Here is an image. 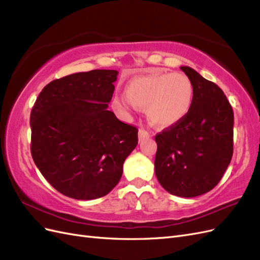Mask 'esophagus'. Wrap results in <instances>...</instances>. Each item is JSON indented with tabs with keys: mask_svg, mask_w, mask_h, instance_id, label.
Returning <instances> with one entry per match:
<instances>
[{
	"mask_svg": "<svg viewBox=\"0 0 260 260\" xmlns=\"http://www.w3.org/2000/svg\"><path fill=\"white\" fill-rule=\"evenodd\" d=\"M147 138H149V135H148V133H147L145 130H143V129L139 130V140H140V141H142V140L147 139Z\"/></svg>",
	"mask_w": 260,
	"mask_h": 260,
	"instance_id": "esophagus-1",
	"label": "esophagus"
}]
</instances>
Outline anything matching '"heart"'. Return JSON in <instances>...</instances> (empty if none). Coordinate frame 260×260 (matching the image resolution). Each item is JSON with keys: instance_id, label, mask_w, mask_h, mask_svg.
<instances>
[{"instance_id": "heart-1", "label": "heart", "mask_w": 260, "mask_h": 260, "mask_svg": "<svg viewBox=\"0 0 260 260\" xmlns=\"http://www.w3.org/2000/svg\"><path fill=\"white\" fill-rule=\"evenodd\" d=\"M124 95L127 100H115L118 111L128 114L131 103L145 108L147 119L155 127L169 128L190 113L194 86L184 74H151L132 78L125 84Z\"/></svg>"}]
</instances>
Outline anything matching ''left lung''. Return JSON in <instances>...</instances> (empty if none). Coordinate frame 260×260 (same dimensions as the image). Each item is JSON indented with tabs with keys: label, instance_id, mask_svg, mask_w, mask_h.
Listing matches in <instances>:
<instances>
[{
	"label": "left lung",
	"instance_id": "1",
	"mask_svg": "<svg viewBox=\"0 0 260 260\" xmlns=\"http://www.w3.org/2000/svg\"><path fill=\"white\" fill-rule=\"evenodd\" d=\"M194 86L190 113L156 135L155 174L172 195L195 198L221 180L233 155L232 107L219 86L181 66Z\"/></svg>",
	"mask_w": 260,
	"mask_h": 260
}]
</instances>
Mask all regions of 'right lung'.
Returning <instances> with one entry per match:
<instances>
[{
  "mask_svg": "<svg viewBox=\"0 0 260 260\" xmlns=\"http://www.w3.org/2000/svg\"><path fill=\"white\" fill-rule=\"evenodd\" d=\"M117 75L96 69L53 80L31 111L34 161L68 198L89 201L108 194L138 145V129L107 109Z\"/></svg>",
  "mask_w": 260,
  "mask_h": 260,
  "instance_id": "add662e5",
  "label": "right lung"
}]
</instances>
